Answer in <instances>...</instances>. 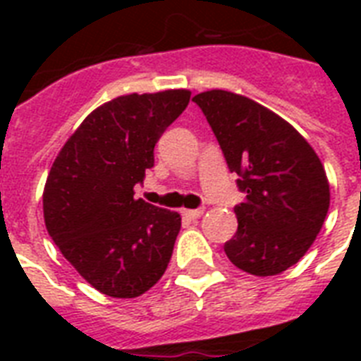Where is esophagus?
I'll use <instances>...</instances> for the list:
<instances>
[{
    "label": "esophagus",
    "instance_id": "1",
    "mask_svg": "<svg viewBox=\"0 0 361 361\" xmlns=\"http://www.w3.org/2000/svg\"><path fill=\"white\" fill-rule=\"evenodd\" d=\"M202 214H204L202 208L200 209H183V215H185L187 219H192V221L200 219V217H202Z\"/></svg>",
    "mask_w": 361,
    "mask_h": 361
}]
</instances>
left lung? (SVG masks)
<instances>
[{
  "label": "left lung",
  "mask_w": 361,
  "mask_h": 361,
  "mask_svg": "<svg viewBox=\"0 0 361 361\" xmlns=\"http://www.w3.org/2000/svg\"><path fill=\"white\" fill-rule=\"evenodd\" d=\"M202 109L245 200L234 208L238 231L225 243L236 268L257 277L283 274L317 240L330 208L322 161L305 138L252 99L209 90Z\"/></svg>",
  "instance_id": "8db88e82"
}]
</instances>
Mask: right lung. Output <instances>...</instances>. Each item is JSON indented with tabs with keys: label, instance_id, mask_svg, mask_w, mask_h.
Masks as SVG:
<instances>
[{
	"label": "right lung",
	"instance_id": "right-lung-1",
	"mask_svg": "<svg viewBox=\"0 0 361 361\" xmlns=\"http://www.w3.org/2000/svg\"><path fill=\"white\" fill-rule=\"evenodd\" d=\"M189 90L121 95L95 109L59 149L42 191L44 225L71 266L110 298L149 290L169 266L178 212L135 198L153 147Z\"/></svg>",
	"mask_w": 361,
	"mask_h": 361
}]
</instances>
